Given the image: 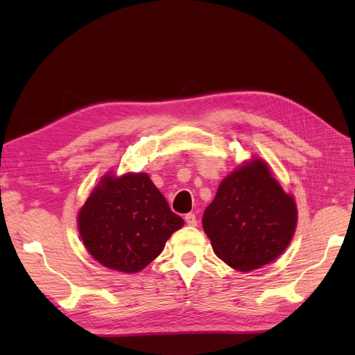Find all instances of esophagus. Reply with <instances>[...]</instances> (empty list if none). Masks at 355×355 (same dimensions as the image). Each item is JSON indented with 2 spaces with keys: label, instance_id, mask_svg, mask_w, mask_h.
I'll list each match as a JSON object with an SVG mask.
<instances>
[{
  "label": "esophagus",
  "instance_id": "obj_1",
  "mask_svg": "<svg viewBox=\"0 0 355 355\" xmlns=\"http://www.w3.org/2000/svg\"><path fill=\"white\" fill-rule=\"evenodd\" d=\"M184 222L189 225V226H196V223H198V220H196V215L195 214H187L186 216H184Z\"/></svg>",
  "mask_w": 355,
  "mask_h": 355
}]
</instances>
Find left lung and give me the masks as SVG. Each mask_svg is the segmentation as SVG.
Here are the masks:
<instances>
[{
	"label": "left lung",
	"instance_id": "1",
	"mask_svg": "<svg viewBox=\"0 0 355 355\" xmlns=\"http://www.w3.org/2000/svg\"><path fill=\"white\" fill-rule=\"evenodd\" d=\"M202 223L218 258L249 272L285 252L295 234L298 207L269 164L254 155L220 182Z\"/></svg>",
	"mask_w": 355,
	"mask_h": 355
}]
</instances>
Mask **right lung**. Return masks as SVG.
<instances>
[{
    "label": "right lung",
    "mask_w": 355,
    "mask_h": 355,
    "mask_svg": "<svg viewBox=\"0 0 355 355\" xmlns=\"http://www.w3.org/2000/svg\"><path fill=\"white\" fill-rule=\"evenodd\" d=\"M183 225L144 172H106L77 214L78 234L90 257L124 274L148 266Z\"/></svg>",
    "instance_id": "1"
}]
</instances>
